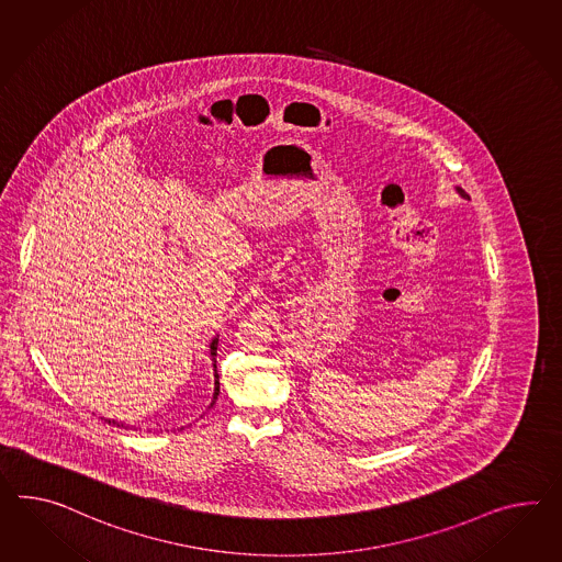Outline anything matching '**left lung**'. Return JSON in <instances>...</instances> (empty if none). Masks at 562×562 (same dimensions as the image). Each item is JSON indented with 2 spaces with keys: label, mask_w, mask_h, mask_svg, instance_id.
I'll return each instance as SVG.
<instances>
[{
  "label": "left lung",
  "mask_w": 562,
  "mask_h": 562,
  "mask_svg": "<svg viewBox=\"0 0 562 562\" xmlns=\"http://www.w3.org/2000/svg\"><path fill=\"white\" fill-rule=\"evenodd\" d=\"M457 191H459V193H461L462 198H464V191H462L461 188H457Z\"/></svg>",
  "instance_id": "obj_1"
}]
</instances>
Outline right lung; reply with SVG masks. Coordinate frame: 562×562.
<instances>
[{
    "label": "right lung",
    "mask_w": 562,
    "mask_h": 562,
    "mask_svg": "<svg viewBox=\"0 0 562 562\" xmlns=\"http://www.w3.org/2000/svg\"><path fill=\"white\" fill-rule=\"evenodd\" d=\"M210 355H212V360H214V402L217 400V395H220V376H217L216 371V355H217V338H214L212 340V345H210ZM214 402H212V405H214ZM108 424H114V426H124V424H117V422H114V419H105Z\"/></svg>",
    "instance_id": "obj_1"
}]
</instances>
